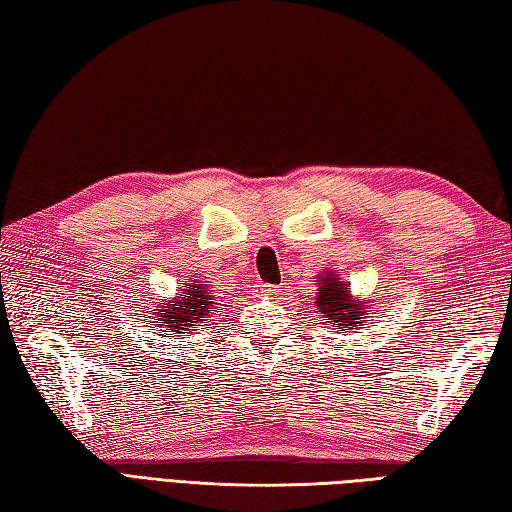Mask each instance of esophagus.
<instances>
[{"label": "esophagus", "instance_id": "34e87169", "mask_svg": "<svg viewBox=\"0 0 512 512\" xmlns=\"http://www.w3.org/2000/svg\"><path fill=\"white\" fill-rule=\"evenodd\" d=\"M277 288L275 286H270V284H262V286H257V292L259 295H264V297H268V295H273Z\"/></svg>", "mask_w": 512, "mask_h": 512}]
</instances>
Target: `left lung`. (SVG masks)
Masks as SVG:
<instances>
[{
	"mask_svg": "<svg viewBox=\"0 0 512 512\" xmlns=\"http://www.w3.org/2000/svg\"><path fill=\"white\" fill-rule=\"evenodd\" d=\"M347 286L341 284V281H336L332 273L321 279L317 306L319 312L323 314V319L332 323L336 330L350 328V325L356 328V323H361V319H365L363 306L358 301L350 299V290H347Z\"/></svg>",
	"mask_w": 512,
	"mask_h": 512,
	"instance_id": "8db88e82",
	"label": "left lung"
}]
</instances>
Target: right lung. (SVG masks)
I'll return each instance as SVG.
<instances>
[{"label":"right lung","instance_id":"obj_1","mask_svg":"<svg viewBox=\"0 0 512 512\" xmlns=\"http://www.w3.org/2000/svg\"><path fill=\"white\" fill-rule=\"evenodd\" d=\"M213 297L209 290H204L202 284H195L189 290H184L180 297L165 303L162 310H158V319L154 323L162 325L171 332L189 330L193 323L206 321V314H211ZM184 334V332H182Z\"/></svg>","mask_w":512,"mask_h":512}]
</instances>
